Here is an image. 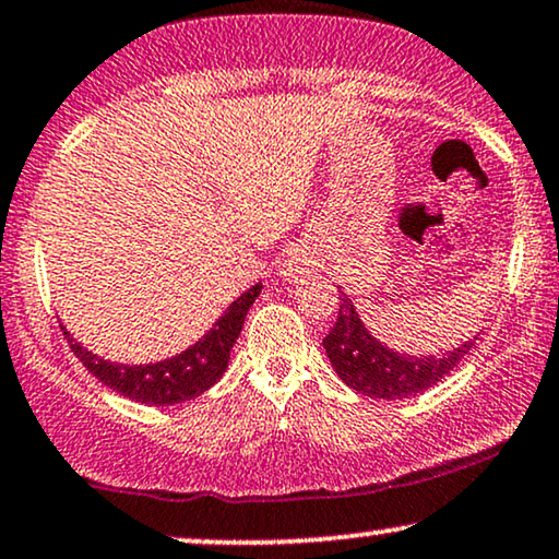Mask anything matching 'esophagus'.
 I'll list each match as a JSON object with an SVG mask.
<instances>
[{
    "label": "esophagus",
    "instance_id": "obj_1",
    "mask_svg": "<svg viewBox=\"0 0 559 559\" xmlns=\"http://www.w3.org/2000/svg\"><path fill=\"white\" fill-rule=\"evenodd\" d=\"M294 273H296V265H294Z\"/></svg>",
    "mask_w": 559,
    "mask_h": 559
}]
</instances>
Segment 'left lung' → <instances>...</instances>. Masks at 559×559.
<instances>
[{"mask_svg":"<svg viewBox=\"0 0 559 559\" xmlns=\"http://www.w3.org/2000/svg\"><path fill=\"white\" fill-rule=\"evenodd\" d=\"M322 345L332 369L350 390L373 400H407L449 377L472 350L475 341H464L459 348L441 356L397 353L366 330L348 294L341 292L337 322L332 324Z\"/></svg>","mask_w":559,"mask_h":559,"instance_id":"1","label":"left lung"}]
</instances>
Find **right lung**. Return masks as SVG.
<instances>
[{
	"instance_id": "obj_1",
	"label": "right lung",
	"mask_w": 559,
	"mask_h": 559,
	"mask_svg": "<svg viewBox=\"0 0 559 559\" xmlns=\"http://www.w3.org/2000/svg\"><path fill=\"white\" fill-rule=\"evenodd\" d=\"M260 292H263V284L247 288L239 299L229 304L227 312L218 317L206 335L198 337L190 348L180 350L178 356H169L157 364L105 361L97 353L84 348L80 341H74L67 328L61 330L69 345H72L74 356L84 364V369L95 379H100L105 386L133 402H141V405L167 407L198 397L224 377L229 366V353L235 348L245 317Z\"/></svg>"
}]
</instances>
